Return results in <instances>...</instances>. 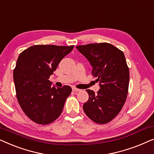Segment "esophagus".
I'll use <instances>...</instances> for the list:
<instances>
[{
	"instance_id": "esophagus-1",
	"label": "esophagus",
	"mask_w": 154,
	"mask_h": 154,
	"mask_svg": "<svg viewBox=\"0 0 154 154\" xmlns=\"http://www.w3.org/2000/svg\"><path fill=\"white\" fill-rule=\"evenodd\" d=\"M72 90H73V91H74V92H80V91H81V90L78 89V88H73Z\"/></svg>"
}]
</instances>
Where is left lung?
Instances as JSON below:
<instances>
[{"label":"left lung","instance_id":"obj_1","mask_svg":"<svg viewBox=\"0 0 154 154\" xmlns=\"http://www.w3.org/2000/svg\"><path fill=\"white\" fill-rule=\"evenodd\" d=\"M89 61L92 74L97 77V93L86 90L89 99L83 104L85 114L92 121L105 124L113 120L125 104L129 86V69L123 52L107 43L76 46Z\"/></svg>","mask_w":154,"mask_h":154}]
</instances>
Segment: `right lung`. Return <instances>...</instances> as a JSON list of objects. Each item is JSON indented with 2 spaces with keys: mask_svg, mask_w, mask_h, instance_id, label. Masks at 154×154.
<instances>
[{
  "mask_svg": "<svg viewBox=\"0 0 154 154\" xmlns=\"http://www.w3.org/2000/svg\"><path fill=\"white\" fill-rule=\"evenodd\" d=\"M73 47L35 45L19 56L13 72L17 98L25 114L35 123L49 124L62 113L71 88L52 86L49 78Z\"/></svg>",
  "mask_w": 154,
  "mask_h": 154,
  "instance_id": "add662e5",
  "label": "right lung"
}]
</instances>
